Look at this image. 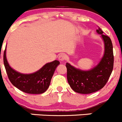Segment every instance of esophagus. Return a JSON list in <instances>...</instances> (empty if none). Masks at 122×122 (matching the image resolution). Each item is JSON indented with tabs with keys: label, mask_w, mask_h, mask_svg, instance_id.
<instances>
[{
	"label": "esophagus",
	"mask_w": 122,
	"mask_h": 122,
	"mask_svg": "<svg viewBox=\"0 0 122 122\" xmlns=\"http://www.w3.org/2000/svg\"><path fill=\"white\" fill-rule=\"evenodd\" d=\"M66 58H67L66 55L64 54V53H61L58 56L59 60H60L61 61H65V60H66Z\"/></svg>",
	"instance_id": "esophagus-1"
}]
</instances>
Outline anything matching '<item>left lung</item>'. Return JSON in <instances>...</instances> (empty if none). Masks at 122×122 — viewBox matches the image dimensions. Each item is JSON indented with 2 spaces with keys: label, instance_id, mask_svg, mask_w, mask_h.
<instances>
[{
  "label": "left lung",
  "instance_id": "1",
  "mask_svg": "<svg viewBox=\"0 0 122 122\" xmlns=\"http://www.w3.org/2000/svg\"><path fill=\"white\" fill-rule=\"evenodd\" d=\"M104 42L105 51L99 63L89 70H82L66 63L67 78L70 87L81 94H90L99 90L107 82L114 65L112 44L111 39L99 28L96 30Z\"/></svg>",
  "mask_w": 122,
  "mask_h": 122
}]
</instances>
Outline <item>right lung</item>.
<instances>
[{
	"mask_svg": "<svg viewBox=\"0 0 122 122\" xmlns=\"http://www.w3.org/2000/svg\"><path fill=\"white\" fill-rule=\"evenodd\" d=\"M3 62L9 79L12 85L20 90L29 94H41L47 90L54 71L60 62L55 60L46 64L39 70L31 74H23L11 67L6 56V49L3 53Z\"/></svg>",
	"mask_w": 122,
	"mask_h": 122,
	"instance_id": "right-lung-1",
	"label": "right lung"
}]
</instances>
